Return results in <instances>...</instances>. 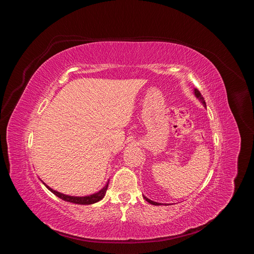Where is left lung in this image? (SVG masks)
<instances>
[{"label": "left lung", "instance_id": "obj_1", "mask_svg": "<svg viewBox=\"0 0 254 254\" xmlns=\"http://www.w3.org/2000/svg\"><path fill=\"white\" fill-rule=\"evenodd\" d=\"M194 94H195V96L199 99V101L204 105V107H206V102H205V100H204V98H203V96L201 95V93L199 92V90L198 89H196V88H194ZM142 197L144 198V199H146V201L147 202H149L150 204H152V205H155V206H160V205H163L162 203H158V202H155V201H152V200H150L149 198H147L146 196H143L142 195ZM165 205H170V204H165Z\"/></svg>", "mask_w": 254, "mask_h": 254}]
</instances>
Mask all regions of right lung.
Instances as JSON below:
<instances>
[{
    "label": "right lung",
    "mask_w": 254,
    "mask_h": 254,
    "mask_svg": "<svg viewBox=\"0 0 254 254\" xmlns=\"http://www.w3.org/2000/svg\"><path fill=\"white\" fill-rule=\"evenodd\" d=\"M41 182L44 184V186L50 191L52 192L54 195H56L58 198L66 201V202H70V203H73V204H78V205H90V204H94L98 201H100L104 196H105V193H106V190H107V187H108V182L106 183V185L101 189L99 190L98 192L94 193V194H91V195H87V196H70V195H65L63 193H60L58 191H55L53 190L52 188H50L48 185H46L43 181H41Z\"/></svg>",
    "instance_id": "right-lung-1"
}]
</instances>
